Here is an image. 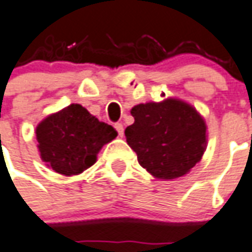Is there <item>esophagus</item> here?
I'll return each mask as SVG.
<instances>
[{"label": "esophagus", "instance_id": "obj_1", "mask_svg": "<svg viewBox=\"0 0 252 252\" xmlns=\"http://www.w3.org/2000/svg\"><path fill=\"white\" fill-rule=\"evenodd\" d=\"M114 127H115V130H117L118 131V135H119V137H122L123 135V125L122 123H115V125H114Z\"/></svg>", "mask_w": 252, "mask_h": 252}]
</instances>
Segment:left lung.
Here are the masks:
<instances>
[{"mask_svg":"<svg viewBox=\"0 0 252 252\" xmlns=\"http://www.w3.org/2000/svg\"><path fill=\"white\" fill-rule=\"evenodd\" d=\"M134 123L125 130L138 163L158 179L187 174L201 160L206 145V125L195 108L167 99L131 108Z\"/></svg>","mask_w":252,"mask_h":252,"instance_id":"8db88e82","label":"left lung"}]
</instances>
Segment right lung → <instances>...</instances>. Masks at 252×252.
<instances>
[{"mask_svg":"<svg viewBox=\"0 0 252 252\" xmlns=\"http://www.w3.org/2000/svg\"><path fill=\"white\" fill-rule=\"evenodd\" d=\"M117 137L115 129L70 104L47 117L36 127L40 158L58 174L77 175L94 165L103 145Z\"/></svg>","mask_w":252,"mask_h":252,"instance_id":"add662e5","label":"right lung"}]
</instances>
